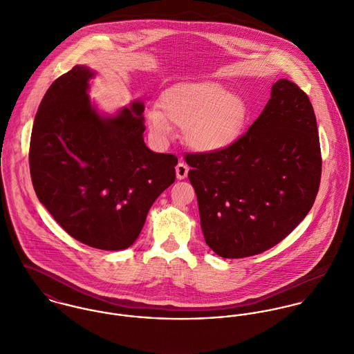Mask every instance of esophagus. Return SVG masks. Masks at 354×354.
I'll list each match as a JSON object with an SVG mask.
<instances>
[{
    "mask_svg": "<svg viewBox=\"0 0 354 354\" xmlns=\"http://www.w3.org/2000/svg\"><path fill=\"white\" fill-rule=\"evenodd\" d=\"M188 171H189V167L184 162H180L176 166V174H177L178 180H184L188 176Z\"/></svg>",
    "mask_w": 354,
    "mask_h": 354,
    "instance_id": "obj_1",
    "label": "esophagus"
}]
</instances>
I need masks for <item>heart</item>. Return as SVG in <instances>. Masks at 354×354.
I'll return each mask as SVG.
<instances>
[{
  "instance_id": "heart-1",
  "label": "heart",
  "mask_w": 354,
  "mask_h": 354,
  "mask_svg": "<svg viewBox=\"0 0 354 354\" xmlns=\"http://www.w3.org/2000/svg\"><path fill=\"white\" fill-rule=\"evenodd\" d=\"M160 111H149V124L158 136L170 124L184 129L187 145L196 151L215 153L232 147L243 135L250 107L216 82H187L167 88L159 100Z\"/></svg>"
}]
</instances>
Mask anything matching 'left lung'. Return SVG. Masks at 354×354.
Listing matches in <instances>:
<instances>
[{"label":"left lung","mask_w":354,"mask_h":354,"mask_svg":"<svg viewBox=\"0 0 354 354\" xmlns=\"http://www.w3.org/2000/svg\"><path fill=\"white\" fill-rule=\"evenodd\" d=\"M205 244L221 257L264 252L303 221L322 176L312 103L279 79L261 114L232 147L187 153Z\"/></svg>","instance_id":"obj_1"}]
</instances>
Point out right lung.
I'll list each match as a JSON object with an SVG mask.
<instances>
[{
  "label": "right lung",
  "instance_id": "right-lung-1",
  "mask_svg": "<svg viewBox=\"0 0 354 354\" xmlns=\"http://www.w3.org/2000/svg\"><path fill=\"white\" fill-rule=\"evenodd\" d=\"M93 77L76 65L53 82L35 115L30 173L39 202L69 236L120 251L139 237L178 160L146 146L142 102L101 115L87 95Z\"/></svg>",
  "mask_w": 354,
  "mask_h": 354
}]
</instances>
